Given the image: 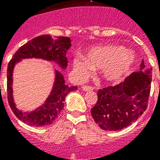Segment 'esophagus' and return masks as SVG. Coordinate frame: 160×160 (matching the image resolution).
<instances>
[{"label": "esophagus", "mask_w": 160, "mask_h": 160, "mask_svg": "<svg viewBox=\"0 0 160 160\" xmlns=\"http://www.w3.org/2000/svg\"><path fill=\"white\" fill-rule=\"evenodd\" d=\"M81 88L84 91H91V90H94V88L91 87V86H88V85H83Z\"/></svg>", "instance_id": "obj_1"}]
</instances>
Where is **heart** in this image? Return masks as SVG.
<instances>
[{"label":"heart","mask_w":160,"mask_h":160,"mask_svg":"<svg viewBox=\"0 0 160 160\" xmlns=\"http://www.w3.org/2000/svg\"><path fill=\"white\" fill-rule=\"evenodd\" d=\"M136 62V55L122 46H96L85 53V58L73 60L75 70L81 76L88 75L91 69H101L104 80L115 82L130 71Z\"/></svg>","instance_id":"obj_1"}]
</instances>
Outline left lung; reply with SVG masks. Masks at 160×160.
<instances>
[{
	"instance_id": "obj_1",
	"label": "left lung",
	"mask_w": 160,
	"mask_h": 160,
	"mask_svg": "<svg viewBox=\"0 0 160 160\" xmlns=\"http://www.w3.org/2000/svg\"><path fill=\"white\" fill-rule=\"evenodd\" d=\"M152 68L144 60L140 70L115 86L98 90L97 103L91 109L95 123L104 130L115 131L126 128L138 119L148 106Z\"/></svg>"
}]
</instances>
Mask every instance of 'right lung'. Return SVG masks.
I'll list each match as a JSON object with an SVG mask.
<instances>
[{
	"label": "right lung",
	"instance_id": "1",
	"mask_svg": "<svg viewBox=\"0 0 160 160\" xmlns=\"http://www.w3.org/2000/svg\"><path fill=\"white\" fill-rule=\"evenodd\" d=\"M71 46L69 37H52L42 35L28 41L14 54L7 67V95L9 105L16 116L30 126L41 127L50 125L57 118L65 105L66 95L77 90V86L65 84L62 73L54 70L53 86L48 97L42 105L31 111H24L17 108L13 95V73L16 65L26 59H39L54 62L62 70L67 68L66 51Z\"/></svg>",
	"mask_w": 160,
	"mask_h": 160
}]
</instances>
